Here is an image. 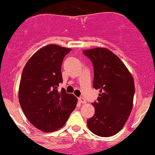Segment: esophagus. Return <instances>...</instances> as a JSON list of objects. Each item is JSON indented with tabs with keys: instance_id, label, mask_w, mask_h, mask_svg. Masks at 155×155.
Here are the masks:
<instances>
[{
	"instance_id": "34e87169",
	"label": "esophagus",
	"mask_w": 155,
	"mask_h": 155,
	"mask_svg": "<svg viewBox=\"0 0 155 155\" xmlns=\"http://www.w3.org/2000/svg\"><path fill=\"white\" fill-rule=\"evenodd\" d=\"M79 102H81V103H86V100L85 99H84V98H82V97H80V98H79Z\"/></svg>"
}]
</instances>
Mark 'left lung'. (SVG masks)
Wrapping results in <instances>:
<instances>
[{
  "label": "left lung",
  "instance_id": "1",
  "mask_svg": "<svg viewBox=\"0 0 155 155\" xmlns=\"http://www.w3.org/2000/svg\"><path fill=\"white\" fill-rule=\"evenodd\" d=\"M83 53L92 61L93 86L100 93L97 102L92 103L95 114L87 120V127L97 136H113L123 128L131 114L135 91L133 76L108 49L93 48Z\"/></svg>",
  "mask_w": 155,
  "mask_h": 155
}]
</instances>
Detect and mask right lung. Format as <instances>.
<instances>
[{
	"mask_svg": "<svg viewBox=\"0 0 155 155\" xmlns=\"http://www.w3.org/2000/svg\"><path fill=\"white\" fill-rule=\"evenodd\" d=\"M71 50L48 45L35 52L24 66L18 90L20 105L31 124L44 132L59 129L77 104L73 94L57 90L62 82L64 57Z\"/></svg>",
	"mask_w": 155,
	"mask_h": 155,
	"instance_id": "1",
	"label": "right lung"
}]
</instances>
